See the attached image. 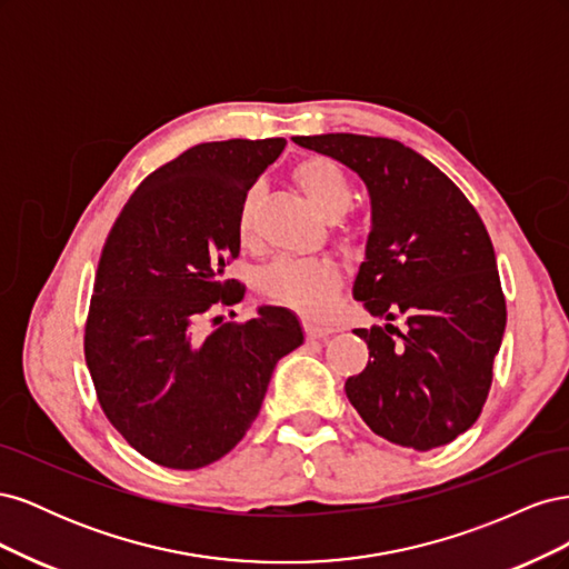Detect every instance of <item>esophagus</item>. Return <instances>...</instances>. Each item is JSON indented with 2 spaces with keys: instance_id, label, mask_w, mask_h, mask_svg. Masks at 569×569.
Returning a JSON list of instances; mask_svg holds the SVG:
<instances>
[{
  "instance_id": "34e87169",
  "label": "esophagus",
  "mask_w": 569,
  "mask_h": 569,
  "mask_svg": "<svg viewBox=\"0 0 569 569\" xmlns=\"http://www.w3.org/2000/svg\"><path fill=\"white\" fill-rule=\"evenodd\" d=\"M303 330L311 339H325L337 332L335 325H320V322H311V320H303Z\"/></svg>"
}]
</instances>
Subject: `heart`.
<instances>
[{
	"mask_svg": "<svg viewBox=\"0 0 569 569\" xmlns=\"http://www.w3.org/2000/svg\"><path fill=\"white\" fill-rule=\"evenodd\" d=\"M295 178L303 194L311 199L316 209L327 218H339L351 209V182L347 173L325 157L306 159L297 166ZM261 192L251 187L239 203L237 234L242 244H251L256 239V218ZM339 284V270L330 261L320 258H274L261 272V289L274 301L299 308L303 313L320 316L332 306V295Z\"/></svg>",
	"mask_w": 569,
	"mask_h": 569,
	"instance_id": "heart-1",
	"label": "heart"
}]
</instances>
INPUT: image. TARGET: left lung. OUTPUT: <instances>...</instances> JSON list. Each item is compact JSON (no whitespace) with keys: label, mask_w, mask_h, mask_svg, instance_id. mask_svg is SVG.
Segmentation results:
<instances>
[{"label":"left lung","mask_w":569,"mask_h":569,"mask_svg":"<svg viewBox=\"0 0 569 569\" xmlns=\"http://www.w3.org/2000/svg\"><path fill=\"white\" fill-rule=\"evenodd\" d=\"M366 182L370 234L353 299L385 325L356 330L366 370L343 385L375 435L429 451L479 418L506 332V299L475 206L410 147L351 132L291 137ZM403 317V331L390 322Z\"/></svg>","instance_id":"obj_1"}]
</instances>
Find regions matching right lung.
<instances>
[{
	"instance_id": "1",
	"label": "right lung",
	"mask_w": 569,
	"mask_h": 569,
	"mask_svg": "<svg viewBox=\"0 0 569 569\" xmlns=\"http://www.w3.org/2000/svg\"><path fill=\"white\" fill-rule=\"evenodd\" d=\"M287 140L206 142L134 189L101 249L84 360L109 422L144 458L197 470L242 441L282 356L303 343L299 318L261 306L247 322L203 335L216 306L244 287L226 278L239 256V203Z\"/></svg>"
}]
</instances>
